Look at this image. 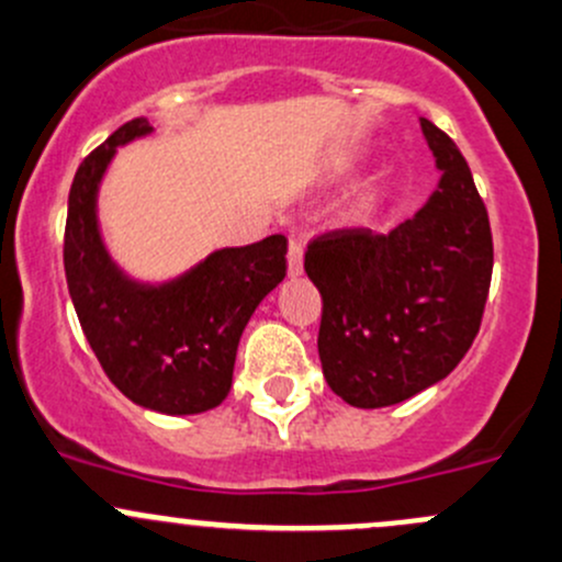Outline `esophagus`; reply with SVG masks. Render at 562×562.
I'll list each match as a JSON object with an SVG mask.
<instances>
[{
	"instance_id": "34e87169",
	"label": "esophagus",
	"mask_w": 562,
	"mask_h": 562,
	"mask_svg": "<svg viewBox=\"0 0 562 562\" xmlns=\"http://www.w3.org/2000/svg\"><path fill=\"white\" fill-rule=\"evenodd\" d=\"M304 271V245L296 236H291V245H288V274L301 277Z\"/></svg>"
}]
</instances>
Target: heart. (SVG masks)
I'll return each mask as SVG.
<instances>
[{"label":"heart","instance_id":"obj_1","mask_svg":"<svg viewBox=\"0 0 562 562\" xmlns=\"http://www.w3.org/2000/svg\"><path fill=\"white\" fill-rule=\"evenodd\" d=\"M345 172H347V167L336 169V175H345ZM380 199H382V182L376 180V177H369V180H363L360 186L352 188L350 199H347V204H345L347 217L360 221V217L371 215V212L376 210V204H380Z\"/></svg>","mask_w":562,"mask_h":562}]
</instances>
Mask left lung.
<instances>
[{"label":"left lung","mask_w":562,"mask_h":562,"mask_svg":"<svg viewBox=\"0 0 562 562\" xmlns=\"http://www.w3.org/2000/svg\"><path fill=\"white\" fill-rule=\"evenodd\" d=\"M420 126L441 172L428 202L390 234H323L304 256L323 296V374L358 409L445 380L480 330L493 277V234L469 164L428 117Z\"/></svg>","instance_id":"obj_1"}]
</instances>
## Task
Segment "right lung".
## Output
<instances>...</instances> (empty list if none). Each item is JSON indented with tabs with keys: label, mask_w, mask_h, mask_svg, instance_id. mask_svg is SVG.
<instances>
[{
	"label": "right lung",
	"mask_w": 562,
	"mask_h": 562,
	"mask_svg": "<svg viewBox=\"0 0 562 562\" xmlns=\"http://www.w3.org/2000/svg\"><path fill=\"white\" fill-rule=\"evenodd\" d=\"M147 117L110 134L69 188L64 271L104 374L126 398L161 415H202L232 390L236 347L252 312L285 277L288 239L223 247L167 282L132 280L108 252L99 186L117 147L147 137Z\"/></svg>",
	"instance_id": "obj_1"
}]
</instances>
